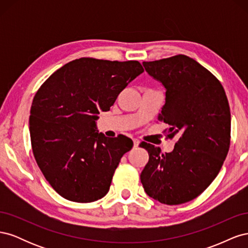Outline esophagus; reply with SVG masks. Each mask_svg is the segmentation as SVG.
<instances>
[{
    "instance_id": "obj_1",
    "label": "esophagus",
    "mask_w": 248,
    "mask_h": 248,
    "mask_svg": "<svg viewBox=\"0 0 248 248\" xmlns=\"http://www.w3.org/2000/svg\"><path fill=\"white\" fill-rule=\"evenodd\" d=\"M139 145H140V140H137V139H134V140H133V148H134V149L138 148Z\"/></svg>"
}]
</instances>
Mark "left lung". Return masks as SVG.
Wrapping results in <instances>:
<instances>
[{
    "mask_svg": "<svg viewBox=\"0 0 248 248\" xmlns=\"http://www.w3.org/2000/svg\"><path fill=\"white\" fill-rule=\"evenodd\" d=\"M166 88L158 121L170 125L167 138H177L170 153L142 141L149 161L140 182L149 197L167 205L199 197L218 175L231 142V111L220 81L196 60L177 55L142 62ZM167 130V129H166Z\"/></svg>",
    "mask_w": 248,
    "mask_h": 248,
    "instance_id": "8db88e82",
    "label": "left lung"
}]
</instances>
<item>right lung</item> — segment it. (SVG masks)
I'll list each match as a JSON object with an SVG mask.
<instances>
[{"instance_id":"right-lung-1","label":"right lung","mask_w":248,"mask_h":248,"mask_svg":"<svg viewBox=\"0 0 248 248\" xmlns=\"http://www.w3.org/2000/svg\"><path fill=\"white\" fill-rule=\"evenodd\" d=\"M144 68L139 61L80 58L43 82L30 111L33 154L44 178L60 196L91 202L109 190L130 139L95 132L97 115L109 110Z\"/></svg>"}]
</instances>
